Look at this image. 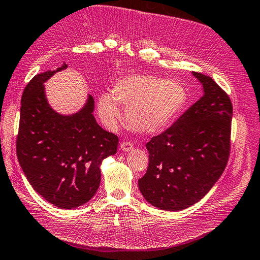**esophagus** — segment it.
<instances>
[{
    "label": "esophagus",
    "instance_id": "esophagus-1",
    "mask_svg": "<svg viewBox=\"0 0 260 260\" xmlns=\"http://www.w3.org/2000/svg\"><path fill=\"white\" fill-rule=\"evenodd\" d=\"M120 147H121L123 152H130L131 149L133 148V144L131 142H128V141H123V142L120 145Z\"/></svg>",
    "mask_w": 260,
    "mask_h": 260
}]
</instances>
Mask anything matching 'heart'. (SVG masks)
I'll return each mask as SVG.
<instances>
[{
  "label": "heart",
  "instance_id": "heart-1",
  "mask_svg": "<svg viewBox=\"0 0 260 260\" xmlns=\"http://www.w3.org/2000/svg\"><path fill=\"white\" fill-rule=\"evenodd\" d=\"M187 93L182 83L144 74H129L118 79L113 94L99 99V114L108 127L121 119L119 104L127 107V120L141 135L152 136L166 130L182 113Z\"/></svg>",
  "mask_w": 260,
  "mask_h": 260
}]
</instances>
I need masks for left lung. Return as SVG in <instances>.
Instances as JSON below:
<instances>
[{
  "mask_svg": "<svg viewBox=\"0 0 260 260\" xmlns=\"http://www.w3.org/2000/svg\"><path fill=\"white\" fill-rule=\"evenodd\" d=\"M204 95L146 143L148 167L139 188L151 205L178 211L194 205L221 177L230 155L232 104L211 79L193 73Z\"/></svg>",
  "mask_w": 260,
  "mask_h": 260,
  "instance_id": "1",
  "label": "left lung"
}]
</instances>
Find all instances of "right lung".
Segmentation results:
<instances>
[{
  "mask_svg": "<svg viewBox=\"0 0 260 260\" xmlns=\"http://www.w3.org/2000/svg\"><path fill=\"white\" fill-rule=\"evenodd\" d=\"M67 68L35 76L21 96L17 158L34 190L54 206L79 207L96 193L101 164L116 154L118 137L98 124L94 100L73 115H61L50 106L44 82Z\"/></svg>",
  "mask_w": 260,
  "mask_h": 260,
  "instance_id": "obj_1",
  "label": "right lung"
}]
</instances>
